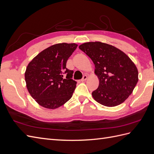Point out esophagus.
<instances>
[{"label": "esophagus", "instance_id": "1", "mask_svg": "<svg viewBox=\"0 0 154 154\" xmlns=\"http://www.w3.org/2000/svg\"><path fill=\"white\" fill-rule=\"evenodd\" d=\"M86 79H87V75H84L83 77H82V79H81V81L83 82V81H86Z\"/></svg>", "mask_w": 154, "mask_h": 154}]
</instances>
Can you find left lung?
Here are the masks:
<instances>
[{"mask_svg":"<svg viewBox=\"0 0 154 154\" xmlns=\"http://www.w3.org/2000/svg\"><path fill=\"white\" fill-rule=\"evenodd\" d=\"M91 58L100 80L92 95L107 107L117 106L128 99L135 88L139 73L135 64L123 51L100 42H87L79 47Z\"/></svg>","mask_w":154,"mask_h":154,"instance_id":"obj_1","label":"left lung"}]
</instances>
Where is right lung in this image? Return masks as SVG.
I'll return each mask as SVG.
<instances>
[{
    "instance_id": "add662e5",
    "label": "right lung",
    "mask_w": 154,
    "mask_h": 154,
    "mask_svg": "<svg viewBox=\"0 0 154 154\" xmlns=\"http://www.w3.org/2000/svg\"><path fill=\"white\" fill-rule=\"evenodd\" d=\"M75 43H58L39 53L27 66L25 73L26 88L42 107L54 109L72 97L77 82L66 62L76 49Z\"/></svg>"
}]
</instances>
